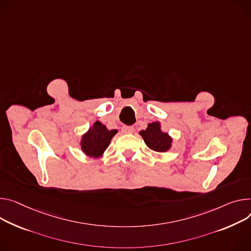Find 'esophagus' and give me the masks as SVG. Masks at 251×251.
<instances>
[{
	"label": "esophagus",
	"instance_id": "esophagus-1",
	"mask_svg": "<svg viewBox=\"0 0 251 251\" xmlns=\"http://www.w3.org/2000/svg\"><path fill=\"white\" fill-rule=\"evenodd\" d=\"M121 130H122V132L124 134H131V133L134 132V128L133 127H126V126H124V127H122Z\"/></svg>",
	"mask_w": 251,
	"mask_h": 251
}]
</instances>
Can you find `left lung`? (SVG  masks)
Segmentation results:
<instances>
[{
	"label": "left lung",
	"mask_w": 251,
	"mask_h": 251,
	"mask_svg": "<svg viewBox=\"0 0 251 251\" xmlns=\"http://www.w3.org/2000/svg\"><path fill=\"white\" fill-rule=\"evenodd\" d=\"M139 134L145 144L155 152H167L172 147L173 138L168 133L162 131L161 123L159 121L149 123L147 128L140 131Z\"/></svg>",
	"instance_id": "1"
}]
</instances>
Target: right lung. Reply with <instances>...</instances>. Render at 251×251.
<instances>
[{"mask_svg": "<svg viewBox=\"0 0 251 251\" xmlns=\"http://www.w3.org/2000/svg\"><path fill=\"white\" fill-rule=\"evenodd\" d=\"M116 133L117 130H108L101 122H94L80 140L82 152L87 157L101 158Z\"/></svg>", "mask_w": 251, "mask_h": 251, "instance_id": "right-lung-1", "label": "right lung"}]
</instances>
